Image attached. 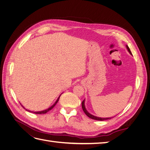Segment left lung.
Listing matches in <instances>:
<instances>
[{
  "instance_id": "1",
  "label": "left lung",
  "mask_w": 150,
  "mask_h": 150,
  "mask_svg": "<svg viewBox=\"0 0 150 150\" xmlns=\"http://www.w3.org/2000/svg\"><path fill=\"white\" fill-rule=\"evenodd\" d=\"M126 48L127 49H128V52H129V54H131V55H132V54H131V52L130 51V49L129 48V47L127 46L126 45ZM82 108H83V111L84 112L85 114L87 115L89 117H90V118H91L93 120H98V121H104V120H111L112 117H98V116H95L91 114V113H89L87 110L86 109V107H85V99H84L83 101L82 102Z\"/></svg>"
}]
</instances>
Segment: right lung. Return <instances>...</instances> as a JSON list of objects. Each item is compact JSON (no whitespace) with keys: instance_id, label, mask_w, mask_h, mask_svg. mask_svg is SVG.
<instances>
[{"instance_id":"obj_1","label":"right lung","mask_w":150,"mask_h":150,"mask_svg":"<svg viewBox=\"0 0 150 150\" xmlns=\"http://www.w3.org/2000/svg\"><path fill=\"white\" fill-rule=\"evenodd\" d=\"M60 96H61V95L59 96V98H57V99L56 100V101L54 103V104H53V105H52L51 107H49V108H47V110H43V111H30V110H27V109H25L23 106L22 105V106H23V108H24V109H25V110L26 111H29V112H33V113H35V114H45V113H46V112H47L48 111H49L50 110H51L54 107V106L56 105V104L57 103V102H58V101H59V98H60Z\"/></svg>"}]
</instances>
